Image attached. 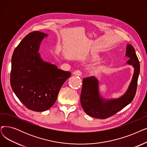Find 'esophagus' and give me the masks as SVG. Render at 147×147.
Instances as JSON below:
<instances>
[{"label": "esophagus", "mask_w": 147, "mask_h": 147, "mask_svg": "<svg viewBox=\"0 0 147 147\" xmlns=\"http://www.w3.org/2000/svg\"><path fill=\"white\" fill-rule=\"evenodd\" d=\"M73 74H75V75H76V76H80L82 75V71H80V70H76V71H74Z\"/></svg>", "instance_id": "1"}]
</instances>
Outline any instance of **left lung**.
<instances>
[{"label": "left lung", "mask_w": 147, "mask_h": 147, "mask_svg": "<svg viewBox=\"0 0 147 147\" xmlns=\"http://www.w3.org/2000/svg\"><path fill=\"white\" fill-rule=\"evenodd\" d=\"M126 56L130 58L127 62L133 66L135 71L128 90L121 97L104 100L99 97L98 84L96 79L92 76L83 79L80 102L83 109L88 115L98 119H106L123 109L133 100L136 92L140 64L135 50L130 44L127 45Z\"/></svg>", "instance_id": "left-lung-1"}]
</instances>
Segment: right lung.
Here are the masks:
<instances>
[{
  "label": "right lung",
  "mask_w": 147,
  "mask_h": 147,
  "mask_svg": "<svg viewBox=\"0 0 147 147\" xmlns=\"http://www.w3.org/2000/svg\"><path fill=\"white\" fill-rule=\"evenodd\" d=\"M47 35L33 31L25 36L14 51L10 83L16 96L28 109L35 112L49 109L71 73L42 61L38 53Z\"/></svg>",
  "instance_id": "1"
}]
</instances>
